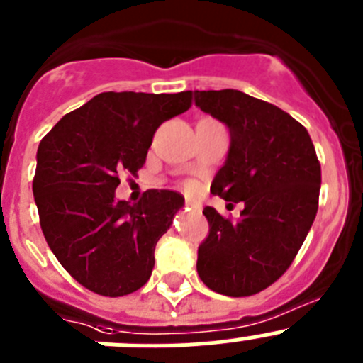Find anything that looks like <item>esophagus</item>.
Instances as JSON below:
<instances>
[{
	"instance_id": "34e87169",
	"label": "esophagus",
	"mask_w": 363,
	"mask_h": 363,
	"mask_svg": "<svg viewBox=\"0 0 363 363\" xmlns=\"http://www.w3.org/2000/svg\"><path fill=\"white\" fill-rule=\"evenodd\" d=\"M186 209L188 211H195V213H200L202 211V206L196 202H191V200H186Z\"/></svg>"
}]
</instances>
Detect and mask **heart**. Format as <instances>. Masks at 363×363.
Listing matches in <instances>:
<instances>
[{
	"label": "heart",
	"instance_id": "obj_1",
	"mask_svg": "<svg viewBox=\"0 0 363 363\" xmlns=\"http://www.w3.org/2000/svg\"><path fill=\"white\" fill-rule=\"evenodd\" d=\"M189 188H191V189H193V186H189Z\"/></svg>",
	"mask_w": 363,
	"mask_h": 363
}]
</instances>
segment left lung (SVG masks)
I'll return each instance as SVG.
<instances>
[{"mask_svg": "<svg viewBox=\"0 0 363 363\" xmlns=\"http://www.w3.org/2000/svg\"><path fill=\"white\" fill-rule=\"evenodd\" d=\"M191 96L230 135L211 191L245 203L238 221L203 209L209 235L196 271L214 293L252 296L277 282L303 245L318 213L321 164L307 129L280 108L232 88Z\"/></svg>", "mask_w": 363, "mask_h": 363, "instance_id": "8db88e82", "label": "left lung"}]
</instances>
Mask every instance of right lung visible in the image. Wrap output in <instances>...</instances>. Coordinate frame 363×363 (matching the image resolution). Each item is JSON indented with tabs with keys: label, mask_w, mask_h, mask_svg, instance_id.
Wrapping results in <instances>:
<instances>
[{
	"label": "right lung",
	"mask_w": 363,
	"mask_h": 363,
	"mask_svg": "<svg viewBox=\"0 0 363 363\" xmlns=\"http://www.w3.org/2000/svg\"><path fill=\"white\" fill-rule=\"evenodd\" d=\"M191 106V92H103L67 113L37 150L33 196L49 248L74 280L101 296L145 286L154 250L184 196L147 189L115 199L121 174L143 167L154 133Z\"/></svg>",
	"instance_id": "1"
}]
</instances>
